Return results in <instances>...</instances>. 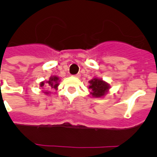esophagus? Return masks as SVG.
I'll use <instances>...</instances> for the list:
<instances>
[{"label":"esophagus","instance_id":"obj_1","mask_svg":"<svg viewBox=\"0 0 157 157\" xmlns=\"http://www.w3.org/2000/svg\"><path fill=\"white\" fill-rule=\"evenodd\" d=\"M80 76H81V75H80V74H77V75H75L74 77H75V78H79Z\"/></svg>","mask_w":157,"mask_h":157}]
</instances>
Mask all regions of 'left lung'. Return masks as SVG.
Listing matches in <instances>:
<instances>
[{"instance_id": "obj_1", "label": "left lung", "mask_w": 157, "mask_h": 157, "mask_svg": "<svg viewBox=\"0 0 157 157\" xmlns=\"http://www.w3.org/2000/svg\"><path fill=\"white\" fill-rule=\"evenodd\" d=\"M89 83H90L89 88L91 90L90 95L95 98H101L105 97L109 92L111 88L109 83L105 82L102 78L97 77H94L93 79L89 81Z\"/></svg>"}]
</instances>
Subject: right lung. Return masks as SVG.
Returning a JSON list of instances; mask_svg holds the SVG:
<instances>
[{"label":"right lung","instance_id":"obj_1","mask_svg":"<svg viewBox=\"0 0 157 157\" xmlns=\"http://www.w3.org/2000/svg\"><path fill=\"white\" fill-rule=\"evenodd\" d=\"M59 82H60V78L59 77L56 75H52L50 76L49 79L48 81H42L39 83L40 87L41 89H45V87L48 89H55V90H57L58 86L59 85ZM43 94H46V95H49L50 92L48 90H42Z\"/></svg>","mask_w":157,"mask_h":157}]
</instances>
